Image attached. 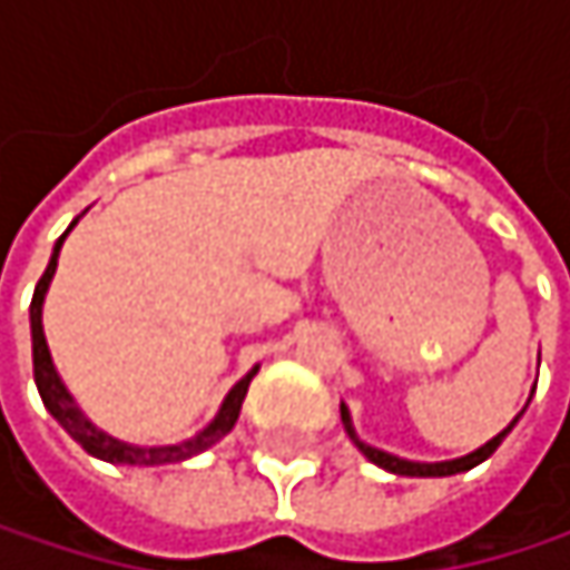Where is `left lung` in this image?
I'll return each instance as SVG.
<instances>
[{"mask_svg": "<svg viewBox=\"0 0 570 570\" xmlns=\"http://www.w3.org/2000/svg\"><path fill=\"white\" fill-rule=\"evenodd\" d=\"M534 393V390H531ZM524 409H528V402H524ZM521 409V412H524ZM521 412L514 415L512 422L495 435V439H489L485 445H479L475 452H469V455H459V459H445V462H412V459H399L393 452H383V449H376V445H370V442H363L360 435H356V429H353V415H350V409H346V402H340V419H343V425H346V435L356 442V449L373 462V465H380V469H386V472H393V475H412V479H442V475H459V472H469V469H475V465H482L499 445H502V439L509 435L514 429V422L521 419Z\"/></svg>", "mask_w": 570, "mask_h": 570, "instance_id": "1", "label": "left lung"}]
</instances>
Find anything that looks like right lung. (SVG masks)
<instances>
[{
	"mask_svg": "<svg viewBox=\"0 0 570 570\" xmlns=\"http://www.w3.org/2000/svg\"><path fill=\"white\" fill-rule=\"evenodd\" d=\"M78 224V217L68 224V230L61 234L56 240V247H52V261H49V267H46V274H42V281L36 284V293H32V306H29V326H32V366H36V386H39V396L46 402V409L52 412V419H56L58 425L88 452V455H95V459H101V462H111V465H168V462H184V459H190V455H200L204 449H210V445H217L230 429H234V422H237V415H240V405H244V396H247V386H250V380L257 376V370L261 366H254L240 383H234V390L224 396L220 402V409H217V415L197 432V435H190V439H184V442H174V445H131V442H121V439H115V435H108L105 429H98L81 409H78V402L75 396L65 390V383H61V376H58L56 363H52V353H49V343H46V326H42V306H46V293H49V284H52V277H56V267H58V250H61V244H65V237L71 234V227Z\"/></svg>",
	"mask_w": 570,
	"mask_h": 570,
	"instance_id": "1",
	"label": "right lung"
}]
</instances>
